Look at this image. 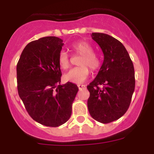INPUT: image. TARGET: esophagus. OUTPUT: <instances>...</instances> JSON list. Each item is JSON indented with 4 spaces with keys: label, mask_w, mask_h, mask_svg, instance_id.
<instances>
[{
    "label": "esophagus",
    "mask_w": 154,
    "mask_h": 154,
    "mask_svg": "<svg viewBox=\"0 0 154 154\" xmlns=\"http://www.w3.org/2000/svg\"><path fill=\"white\" fill-rule=\"evenodd\" d=\"M77 86H78V88H79V89H82V88H85V87H86V86H85V85H80V84H79V85H77Z\"/></svg>",
    "instance_id": "1"
}]
</instances>
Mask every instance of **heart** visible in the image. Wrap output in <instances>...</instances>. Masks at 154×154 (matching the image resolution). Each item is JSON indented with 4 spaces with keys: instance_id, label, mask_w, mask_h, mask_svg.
I'll return each mask as SVG.
<instances>
[{
    "instance_id": "1",
    "label": "heart",
    "mask_w": 154,
    "mask_h": 154,
    "mask_svg": "<svg viewBox=\"0 0 154 154\" xmlns=\"http://www.w3.org/2000/svg\"><path fill=\"white\" fill-rule=\"evenodd\" d=\"M70 48L81 57L78 61L80 66L74 68L64 75L66 81L80 84L88 78L89 69L97 71L100 66V59L98 54L93 52V47L86 41H78L70 45ZM58 64L63 70H67L71 65L69 56L66 51H61L58 57Z\"/></svg>"
}]
</instances>
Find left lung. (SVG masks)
Listing matches in <instances>:
<instances>
[{
  "label": "left lung",
  "mask_w": 154,
  "mask_h": 154,
  "mask_svg": "<svg viewBox=\"0 0 154 154\" xmlns=\"http://www.w3.org/2000/svg\"><path fill=\"white\" fill-rule=\"evenodd\" d=\"M91 35L104 57L97 75L87 86L90 93L87 105L94 120L108 124L120 119L130 106L135 89L134 67L119 40L100 32H92ZM100 85L103 88L99 87Z\"/></svg>",
  "instance_id": "8db88e82"
}]
</instances>
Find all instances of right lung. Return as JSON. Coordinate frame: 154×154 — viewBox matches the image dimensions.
Masks as SVG:
<instances>
[{
  "mask_svg": "<svg viewBox=\"0 0 154 154\" xmlns=\"http://www.w3.org/2000/svg\"><path fill=\"white\" fill-rule=\"evenodd\" d=\"M63 40L43 37L29 42L17 64L20 98L34 121L47 127H59L70 119L78 87L68 82L60 84L62 72L58 57Z\"/></svg>",
  "mask_w": 154,
  "mask_h": 154,
  "instance_id": "right-lung-1",
  "label": "right lung"
}]
</instances>
